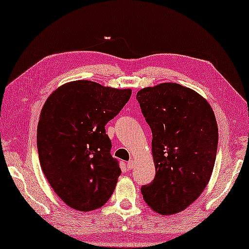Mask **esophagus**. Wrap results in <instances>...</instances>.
<instances>
[{"instance_id": "esophagus-1", "label": "esophagus", "mask_w": 249, "mask_h": 249, "mask_svg": "<svg viewBox=\"0 0 249 249\" xmlns=\"http://www.w3.org/2000/svg\"><path fill=\"white\" fill-rule=\"evenodd\" d=\"M134 165H135L134 161H132V160H130V161H129V162L127 163V168H128V170H131L132 168H134Z\"/></svg>"}]
</instances>
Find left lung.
<instances>
[{
    "mask_svg": "<svg viewBox=\"0 0 249 249\" xmlns=\"http://www.w3.org/2000/svg\"><path fill=\"white\" fill-rule=\"evenodd\" d=\"M152 130L155 177L142 186L146 204L161 215L185 210L198 198L212 175L217 124L205 98L179 84L165 83L137 93Z\"/></svg>",
    "mask_w": 249,
    "mask_h": 249,
    "instance_id": "left-lung-1",
    "label": "left lung"
}]
</instances>
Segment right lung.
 <instances>
[{"label": "right lung", "mask_w": 249, "mask_h": 249, "mask_svg": "<svg viewBox=\"0 0 249 249\" xmlns=\"http://www.w3.org/2000/svg\"><path fill=\"white\" fill-rule=\"evenodd\" d=\"M130 96V89L77 80L57 88L44 104L37 127L40 166L56 195L72 209L96 210L113 194L121 169L111 155L105 124Z\"/></svg>", "instance_id": "obj_1"}]
</instances>
